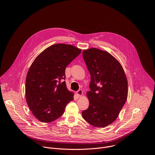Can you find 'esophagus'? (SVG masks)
Masks as SVG:
<instances>
[{
	"instance_id": "obj_1",
	"label": "esophagus",
	"mask_w": 155,
	"mask_h": 155,
	"mask_svg": "<svg viewBox=\"0 0 155 155\" xmlns=\"http://www.w3.org/2000/svg\"><path fill=\"white\" fill-rule=\"evenodd\" d=\"M77 95L78 96V97H81L82 95H83V91L81 89H79L77 92H76Z\"/></svg>"
}]
</instances>
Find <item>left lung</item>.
<instances>
[{"mask_svg": "<svg viewBox=\"0 0 155 155\" xmlns=\"http://www.w3.org/2000/svg\"><path fill=\"white\" fill-rule=\"evenodd\" d=\"M83 57L91 75L89 101L83 119L95 127L113 123L128 97V81L120 63L110 53L96 48L84 50Z\"/></svg>", "mask_w": 155, "mask_h": 155, "instance_id": "left-lung-1", "label": "left lung"}]
</instances>
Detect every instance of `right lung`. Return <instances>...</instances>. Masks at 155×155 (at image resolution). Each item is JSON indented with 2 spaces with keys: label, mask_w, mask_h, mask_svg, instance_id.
<instances>
[{
  "label": "right lung",
  "mask_w": 155,
  "mask_h": 155,
  "mask_svg": "<svg viewBox=\"0 0 155 155\" xmlns=\"http://www.w3.org/2000/svg\"><path fill=\"white\" fill-rule=\"evenodd\" d=\"M81 51L70 44H57L45 48L32 63L26 77L25 97L30 111L40 122L58 119L73 100L74 93L61 80L66 67Z\"/></svg>",
  "instance_id": "obj_1"
}]
</instances>
